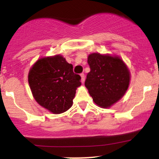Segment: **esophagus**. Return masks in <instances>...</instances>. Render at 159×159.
Listing matches in <instances>:
<instances>
[{
	"mask_svg": "<svg viewBox=\"0 0 159 159\" xmlns=\"http://www.w3.org/2000/svg\"><path fill=\"white\" fill-rule=\"evenodd\" d=\"M80 75H81V82L84 83V80H85V76H84V73H81Z\"/></svg>",
	"mask_w": 159,
	"mask_h": 159,
	"instance_id": "34e87169",
	"label": "esophagus"
}]
</instances>
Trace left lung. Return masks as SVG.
<instances>
[{"label": "left lung", "instance_id": "left-lung-1", "mask_svg": "<svg viewBox=\"0 0 159 159\" xmlns=\"http://www.w3.org/2000/svg\"><path fill=\"white\" fill-rule=\"evenodd\" d=\"M89 73L84 85L96 105L109 108L127 91L130 72L120 57L93 53L88 57Z\"/></svg>", "mask_w": 159, "mask_h": 159}]
</instances>
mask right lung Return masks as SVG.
Instances as JSON below:
<instances>
[{"label":"right lung","instance_id":"right-lung-1","mask_svg":"<svg viewBox=\"0 0 159 159\" xmlns=\"http://www.w3.org/2000/svg\"><path fill=\"white\" fill-rule=\"evenodd\" d=\"M28 82L36 102L53 114H61L72 106L81 77L73 65L61 55L43 57L35 62L28 74Z\"/></svg>","mask_w":159,"mask_h":159}]
</instances>
